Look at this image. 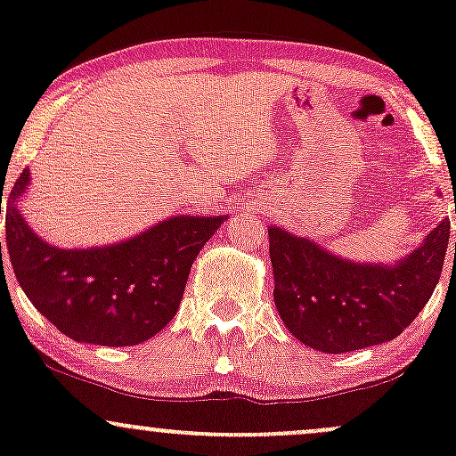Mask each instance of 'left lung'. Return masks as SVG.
Listing matches in <instances>:
<instances>
[{
    "label": "left lung",
    "mask_w": 456,
    "mask_h": 456,
    "mask_svg": "<svg viewBox=\"0 0 456 456\" xmlns=\"http://www.w3.org/2000/svg\"><path fill=\"white\" fill-rule=\"evenodd\" d=\"M448 239L450 222L444 219L407 258L368 265L271 226L275 308L290 334L316 351H360L394 340L431 299Z\"/></svg>",
    "instance_id": "left-lung-1"
}]
</instances>
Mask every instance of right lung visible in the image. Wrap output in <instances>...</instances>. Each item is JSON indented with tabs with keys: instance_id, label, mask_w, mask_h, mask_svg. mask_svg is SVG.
<instances>
[{
	"instance_id": "obj_1",
	"label": "right lung",
	"mask_w": 456,
	"mask_h": 456,
	"mask_svg": "<svg viewBox=\"0 0 456 456\" xmlns=\"http://www.w3.org/2000/svg\"><path fill=\"white\" fill-rule=\"evenodd\" d=\"M28 187L29 170H23L6 207L14 275L40 314L86 345L131 346L159 334L181 305L193 260L226 219L174 215L122 243L64 249L25 222L19 198Z\"/></svg>"
}]
</instances>
